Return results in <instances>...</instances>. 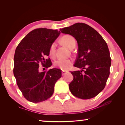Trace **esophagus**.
Listing matches in <instances>:
<instances>
[{"label":"esophagus","instance_id":"esophagus-1","mask_svg":"<svg viewBox=\"0 0 125 125\" xmlns=\"http://www.w3.org/2000/svg\"><path fill=\"white\" fill-rule=\"evenodd\" d=\"M68 72V71H65V70H63L62 71V75H64L66 73H67Z\"/></svg>","mask_w":125,"mask_h":125}]
</instances>
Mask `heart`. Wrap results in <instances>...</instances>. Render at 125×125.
<instances>
[{
  "label": "heart",
  "instance_id": "obj_1",
  "mask_svg": "<svg viewBox=\"0 0 125 125\" xmlns=\"http://www.w3.org/2000/svg\"><path fill=\"white\" fill-rule=\"evenodd\" d=\"M62 43L68 49H71L74 48L76 45V42L74 38L71 35H66L62 37L61 39ZM56 48V43H52L49 49V54L51 57H54ZM73 63V61L71 59H59L55 61L54 65L55 67L59 68L62 70H66L70 68Z\"/></svg>",
  "mask_w": 125,
  "mask_h": 125
}]
</instances>
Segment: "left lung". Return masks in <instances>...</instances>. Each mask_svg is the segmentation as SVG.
<instances>
[{
    "label": "left lung",
    "mask_w": 125,
    "mask_h": 125,
    "mask_svg": "<svg viewBox=\"0 0 125 125\" xmlns=\"http://www.w3.org/2000/svg\"><path fill=\"white\" fill-rule=\"evenodd\" d=\"M60 30L77 41L78 53L74 66L81 71L71 72L73 80L69 88L77 98L88 99L104 89L110 75L111 59L106 42L89 25L76 23Z\"/></svg>",
    "instance_id": "left-lung-1"
}]
</instances>
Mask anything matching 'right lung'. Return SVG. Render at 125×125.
Instances as JSON below:
<instances>
[{"instance_id":"obj_1","label":"right lung","mask_w":125,"mask_h":125,"mask_svg":"<svg viewBox=\"0 0 125 125\" xmlns=\"http://www.w3.org/2000/svg\"><path fill=\"white\" fill-rule=\"evenodd\" d=\"M60 34L58 30L38 28L25 36L16 47L13 73L18 87L27 100L39 103L53 95L55 82L62 77L58 68L40 71V65L48 68L52 65L49 55L51 44Z\"/></svg>"}]
</instances>
